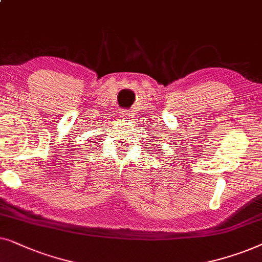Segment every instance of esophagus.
I'll return each mask as SVG.
<instances>
[{"mask_svg": "<svg viewBox=\"0 0 262 262\" xmlns=\"http://www.w3.org/2000/svg\"><path fill=\"white\" fill-rule=\"evenodd\" d=\"M130 117V113L128 110H123L121 114V118H129Z\"/></svg>", "mask_w": 262, "mask_h": 262, "instance_id": "esophagus-1", "label": "esophagus"}]
</instances>
